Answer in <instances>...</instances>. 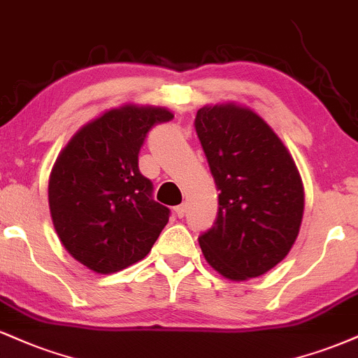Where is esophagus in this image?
Masks as SVG:
<instances>
[{"label": "esophagus", "mask_w": 358, "mask_h": 358, "mask_svg": "<svg viewBox=\"0 0 358 358\" xmlns=\"http://www.w3.org/2000/svg\"><path fill=\"white\" fill-rule=\"evenodd\" d=\"M186 213H187V206L186 204H180V206H178V208H176V214H178V217H184V216H186Z\"/></svg>", "instance_id": "34e87169"}]
</instances>
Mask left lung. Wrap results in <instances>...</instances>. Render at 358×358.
<instances>
[{"mask_svg": "<svg viewBox=\"0 0 358 358\" xmlns=\"http://www.w3.org/2000/svg\"><path fill=\"white\" fill-rule=\"evenodd\" d=\"M194 127L220 191L214 226L199 236L206 262L234 281L264 275L300 231L305 194L295 161L270 125L241 105H206Z\"/></svg>", "mask_w": 358, "mask_h": 358, "instance_id": "obj_1", "label": "left lung"}]
</instances>
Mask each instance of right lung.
Returning a JSON list of instances; mask_svg holds the SVG:
<instances>
[{
  "instance_id": "add662e5",
  "label": "right lung",
  "mask_w": 358,
  "mask_h": 358,
  "mask_svg": "<svg viewBox=\"0 0 358 358\" xmlns=\"http://www.w3.org/2000/svg\"><path fill=\"white\" fill-rule=\"evenodd\" d=\"M162 107L125 105L83 125L55 162L48 182L52 221L65 250L95 273H115L152 250L169 208L152 199L138 171L149 130L172 120Z\"/></svg>"
}]
</instances>
